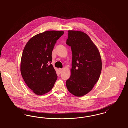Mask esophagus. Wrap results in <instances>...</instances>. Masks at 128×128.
Returning a JSON list of instances; mask_svg holds the SVG:
<instances>
[{
  "label": "esophagus",
  "mask_w": 128,
  "mask_h": 128,
  "mask_svg": "<svg viewBox=\"0 0 128 128\" xmlns=\"http://www.w3.org/2000/svg\"><path fill=\"white\" fill-rule=\"evenodd\" d=\"M62 71V69H61V68H59V71L60 73H61Z\"/></svg>",
  "instance_id": "1"
}]
</instances>
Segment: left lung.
<instances>
[{
    "label": "left lung",
    "mask_w": 128,
    "mask_h": 128,
    "mask_svg": "<svg viewBox=\"0 0 128 128\" xmlns=\"http://www.w3.org/2000/svg\"><path fill=\"white\" fill-rule=\"evenodd\" d=\"M66 44L72 52L71 76L66 81L72 94L82 96L92 90L100 77L102 62L97 47L85 33L69 30Z\"/></svg>",
    "instance_id": "1"
}]
</instances>
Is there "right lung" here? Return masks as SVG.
Listing matches in <instances>:
<instances>
[{"label":"right lung","mask_w":128,"mask_h":128,"mask_svg":"<svg viewBox=\"0 0 128 128\" xmlns=\"http://www.w3.org/2000/svg\"><path fill=\"white\" fill-rule=\"evenodd\" d=\"M63 31L48 30L30 39L22 52L20 72L28 87L37 95L44 94L54 87L57 76L50 64L52 54Z\"/></svg>","instance_id":"obj_1"}]
</instances>
